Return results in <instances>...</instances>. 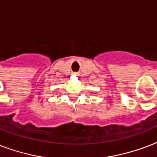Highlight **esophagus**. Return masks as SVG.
<instances>
[{"label": "esophagus", "mask_w": 157, "mask_h": 157, "mask_svg": "<svg viewBox=\"0 0 157 157\" xmlns=\"http://www.w3.org/2000/svg\"><path fill=\"white\" fill-rule=\"evenodd\" d=\"M74 75H75V76H77V74L76 73H74Z\"/></svg>", "instance_id": "34e87169"}]
</instances>
